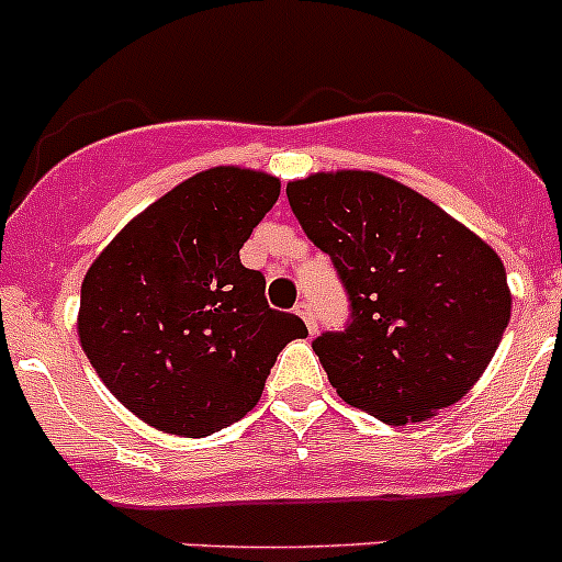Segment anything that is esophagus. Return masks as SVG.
<instances>
[{
  "label": "esophagus",
  "instance_id": "esophagus-1",
  "mask_svg": "<svg viewBox=\"0 0 562 562\" xmlns=\"http://www.w3.org/2000/svg\"><path fill=\"white\" fill-rule=\"evenodd\" d=\"M296 315L304 321V324H307L310 331L318 329V324H315V315H313V304H310V302H299L296 304Z\"/></svg>",
  "mask_w": 562,
  "mask_h": 562
}]
</instances>
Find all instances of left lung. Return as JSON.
<instances>
[{"mask_svg":"<svg viewBox=\"0 0 562 562\" xmlns=\"http://www.w3.org/2000/svg\"><path fill=\"white\" fill-rule=\"evenodd\" d=\"M285 192L348 293L346 329L313 340L337 395L390 426L461 401L510 321L499 255L379 172H315Z\"/></svg>","mask_w":562,"mask_h":562,"instance_id":"1","label":"left lung"}]
</instances>
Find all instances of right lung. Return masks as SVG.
<instances>
[{"instance_id": "right-lung-1", "label": "right lung", "mask_w": 562, "mask_h": 562, "mask_svg": "<svg viewBox=\"0 0 562 562\" xmlns=\"http://www.w3.org/2000/svg\"><path fill=\"white\" fill-rule=\"evenodd\" d=\"M280 198L258 170L214 167L128 222L81 282L79 342L106 390L148 426L200 439L263 395L277 353L307 335L271 310L238 258Z\"/></svg>"}]
</instances>
